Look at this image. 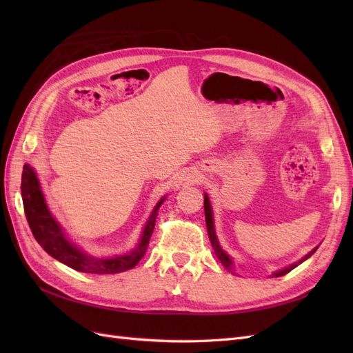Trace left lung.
I'll list each match as a JSON object with an SVG mask.
<instances>
[{
  "instance_id": "left-lung-1",
  "label": "left lung",
  "mask_w": 353,
  "mask_h": 353,
  "mask_svg": "<svg viewBox=\"0 0 353 353\" xmlns=\"http://www.w3.org/2000/svg\"><path fill=\"white\" fill-rule=\"evenodd\" d=\"M205 218H206V227H208L209 240H210V244H212L213 250H215L216 258L219 259V262H221L223 266H225V268H227L228 271H231V272H232V270H234V261L231 259V256L221 248V244H219V241H218L216 232H215V223H213V212H212V205H210L209 196H208L206 193H205ZM316 249H318V245H316L315 249H312L311 252H309L307 254H305L301 261H297L296 263H293V265H290V266H285V268H283V270L274 271L271 276L274 279V276H283V275H285L287 272H290L292 270H294V268H296L297 265H301V263H302V262H305L307 258H311V256L316 252Z\"/></svg>"
}]
</instances>
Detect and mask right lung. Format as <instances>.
I'll return each mask as SVG.
<instances>
[{
	"label": "right lung",
	"mask_w": 353,
	"mask_h": 353,
	"mask_svg": "<svg viewBox=\"0 0 353 353\" xmlns=\"http://www.w3.org/2000/svg\"><path fill=\"white\" fill-rule=\"evenodd\" d=\"M22 199L25 215L35 240L50 256L59 262L68 265L69 268L87 272V274H117L134 268L141 261L147 252L148 241L154 230L157 210L162 206L166 197H162L153 212L148 216L141 237L135 248L119 256H109V258H97L87 252H83L78 244H74L63 231L60 223L51 215L47 206L44 193L41 190L37 172L30 165L25 163L22 174Z\"/></svg>",
	"instance_id": "add662e5"
}]
</instances>
